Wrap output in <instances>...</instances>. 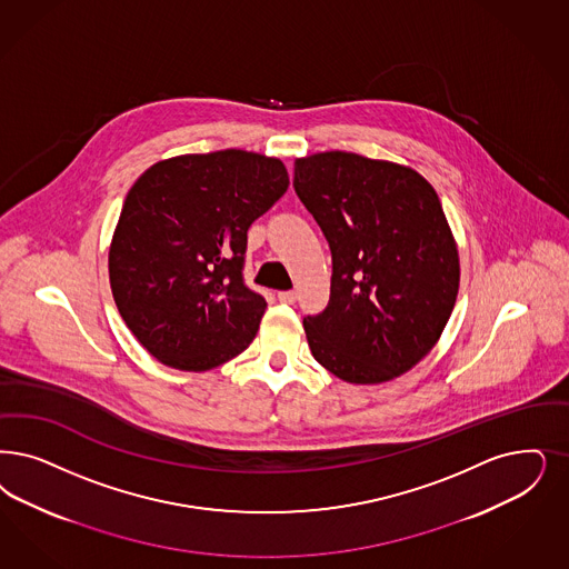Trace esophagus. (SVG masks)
I'll return each mask as SVG.
<instances>
[{"instance_id": "34e87169", "label": "esophagus", "mask_w": 569, "mask_h": 569, "mask_svg": "<svg viewBox=\"0 0 569 569\" xmlns=\"http://www.w3.org/2000/svg\"><path fill=\"white\" fill-rule=\"evenodd\" d=\"M277 298H279V302H283V305H295L296 298H298V296H296V292L290 290V292H279Z\"/></svg>"}]
</instances>
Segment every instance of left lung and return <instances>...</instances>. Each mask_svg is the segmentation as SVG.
<instances>
[{
	"instance_id": "left-lung-1",
	"label": "left lung",
	"mask_w": 569,
	"mask_h": 569,
	"mask_svg": "<svg viewBox=\"0 0 569 569\" xmlns=\"http://www.w3.org/2000/svg\"><path fill=\"white\" fill-rule=\"evenodd\" d=\"M295 189L332 250L330 305L302 321L315 359L353 385L412 370L441 338L460 286L431 182L410 166L326 151L296 159Z\"/></svg>"
}]
</instances>
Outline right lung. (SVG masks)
<instances>
[{"instance_id": "right-lung-1", "label": "right lung", "mask_w": 569, "mask_h": 569, "mask_svg": "<svg viewBox=\"0 0 569 569\" xmlns=\"http://www.w3.org/2000/svg\"><path fill=\"white\" fill-rule=\"evenodd\" d=\"M281 159L170 157L128 191L109 246L119 315L159 363L206 372L243 353L267 300L241 277L248 229L288 191Z\"/></svg>"}]
</instances>
